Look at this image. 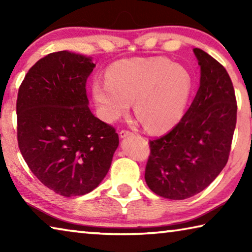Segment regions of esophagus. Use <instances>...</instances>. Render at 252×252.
<instances>
[{
	"instance_id": "esophagus-1",
	"label": "esophagus",
	"mask_w": 252,
	"mask_h": 252,
	"mask_svg": "<svg viewBox=\"0 0 252 252\" xmlns=\"http://www.w3.org/2000/svg\"><path fill=\"white\" fill-rule=\"evenodd\" d=\"M119 134H120V138H126V136H127V135L133 134V132H131L130 130H121Z\"/></svg>"
}]
</instances>
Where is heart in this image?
I'll return each instance as SVG.
<instances>
[{
  "label": "heart",
  "instance_id": "heart-1",
  "mask_svg": "<svg viewBox=\"0 0 252 252\" xmlns=\"http://www.w3.org/2000/svg\"><path fill=\"white\" fill-rule=\"evenodd\" d=\"M191 91L186 69L164 58H135L114 62L105 72V82L92 84L97 112L114 122L130 110L149 130L162 132L180 121Z\"/></svg>",
  "mask_w": 252,
  "mask_h": 252
}]
</instances>
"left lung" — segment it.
<instances>
[{"label": "left lung", "instance_id": "8db88e82", "mask_svg": "<svg viewBox=\"0 0 252 252\" xmlns=\"http://www.w3.org/2000/svg\"><path fill=\"white\" fill-rule=\"evenodd\" d=\"M201 69L200 87L180 122L150 140L144 179L156 194L183 200L201 192L227 164L237 123L232 81L223 65L193 49Z\"/></svg>", "mask_w": 252, "mask_h": 252}]
</instances>
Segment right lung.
Returning a JSON list of instances; mask_svg holds the SVG:
<instances>
[{
    "label": "right lung",
    "instance_id": "right-lung-1",
    "mask_svg": "<svg viewBox=\"0 0 252 252\" xmlns=\"http://www.w3.org/2000/svg\"><path fill=\"white\" fill-rule=\"evenodd\" d=\"M90 58L60 51L25 75L16 100L18 143L32 173L63 197L83 195L108 173L119 135L89 109Z\"/></svg>",
    "mask_w": 252,
    "mask_h": 252
}]
</instances>
